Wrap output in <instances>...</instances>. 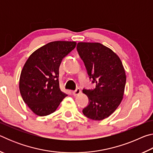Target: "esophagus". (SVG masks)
<instances>
[{"mask_svg":"<svg viewBox=\"0 0 153 153\" xmlns=\"http://www.w3.org/2000/svg\"><path fill=\"white\" fill-rule=\"evenodd\" d=\"M72 93H73V94L74 96H76V95H78L79 94L81 93V90L79 88H77L76 90H74V91H72Z\"/></svg>","mask_w":153,"mask_h":153,"instance_id":"1","label":"esophagus"}]
</instances>
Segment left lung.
Instances as JSON below:
<instances>
[{"label":"left lung","mask_w":153,"mask_h":153,"mask_svg":"<svg viewBox=\"0 0 153 153\" xmlns=\"http://www.w3.org/2000/svg\"><path fill=\"white\" fill-rule=\"evenodd\" d=\"M77 50L84 61L94 90H82L89 99L83 109L85 116L102 120L112 114L123 99L126 82L122 62L111 48L98 42H78Z\"/></svg>","instance_id":"8db88e82"}]
</instances>
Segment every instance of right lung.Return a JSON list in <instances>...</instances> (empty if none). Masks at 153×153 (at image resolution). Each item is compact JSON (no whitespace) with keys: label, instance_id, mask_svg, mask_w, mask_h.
<instances>
[{"label":"right lung","instance_id":"obj_1","mask_svg":"<svg viewBox=\"0 0 153 153\" xmlns=\"http://www.w3.org/2000/svg\"><path fill=\"white\" fill-rule=\"evenodd\" d=\"M74 41H54L38 48L23 67L19 90L23 100L38 116L55 112L67 94L59 87L61 61L76 46Z\"/></svg>","mask_w":153,"mask_h":153}]
</instances>
